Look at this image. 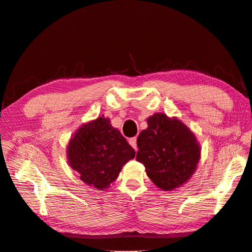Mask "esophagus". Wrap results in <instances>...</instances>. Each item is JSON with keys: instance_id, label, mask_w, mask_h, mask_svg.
Listing matches in <instances>:
<instances>
[{"instance_id": "obj_1", "label": "esophagus", "mask_w": 252, "mask_h": 252, "mask_svg": "<svg viewBox=\"0 0 252 252\" xmlns=\"http://www.w3.org/2000/svg\"><path fill=\"white\" fill-rule=\"evenodd\" d=\"M129 144L131 145V147L134 150H138V146H136V138H132V139L129 140Z\"/></svg>"}]
</instances>
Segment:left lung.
Wrapping results in <instances>:
<instances>
[{
	"label": "left lung",
	"mask_w": 252,
	"mask_h": 252,
	"mask_svg": "<svg viewBox=\"0 0 252 252\" xmlns=\"http://www.w3.org/2000/svg\"><path fill=\"white\" fill-rule=\"evenodd\" d=\"M138 136L136 161L163 191L182 187L195 172L201 147L194 133L178 118L155 113Z\"/></svg>",
	"instance_id": "left-lung-1"
}]
</instances>
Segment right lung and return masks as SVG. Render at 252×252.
<instances>
[{"label": "right lung", "instance_id": "obj_1", "mask_svg": "<svg viewBox=\"0 0 252 252\" xmlns=\"http://www.w3.org/2000/svg\"><path fill=\"white\" fill-rule=\"evenodd\" d=\"M135 151L104 116L84 123L67 145L68 164L88 186L107 189Z\"/></svg>", "mask_w": 252, "mask_h": 252}]
</instances>
